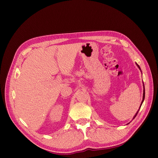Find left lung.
I'll use <instances>...</instances> for the list:
<instances>
[{"mask_svg":"<svg viewBox=\"0 0 158 158\" xmlns=\"http://www.w3.org/2000/svg\"><path fill=\"white\" fill-rule=\"evenodd\" d=\"M136 65L138 66V69H139L140 70H141L140 69V66H139V65H138V64H136ZM143 85H144V90H143V99H142V102H141V105H140V108H139V109H140V107H141V106H142V103H143V102H144V98H145V88H144V82H143ZM139 109H138V111H137V113H136V114L135 116H134V117H133V119L135 118V117H136V114H138V111H139Z\"/></svg>","mask_w":158,"mask_h":158,"instance_id":"obj_1","label":"left lung"}]
</instances>
